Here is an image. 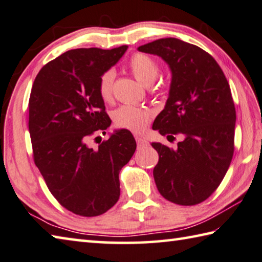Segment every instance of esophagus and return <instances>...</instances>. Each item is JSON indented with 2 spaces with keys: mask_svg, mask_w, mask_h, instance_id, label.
Wrapping results in <instances>:
<instances>
[{
  "mask_svg": "<svg viewBox=\"0 0 262 262\" xmlns=\"http://www.w3.org/2000/svg\"><path fill=\"white\" fill-rule=\"evenodd\" d=\"M135 140H136V143L139 146H146L147 144H149V142H147L144 137H142V136H135Z\"/></svg>",
  "mask_w": 262,
  "mask_h": 262,
  "instance_id": "34e87169",
  "label": "esophagus"
}]
</instances>
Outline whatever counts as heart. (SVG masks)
I'll return each mask as SVG.
<instances>
[{"mask_svg":"<svg viewBox=\"0 0 262 262\" xmlns=\"http://www.w3.org/2000/svg\"><path fill=\"white\" fill-rule=\"evenodd\" d=\"M128 66L134 77L144 85H150L158 77L159 65L157 61L145 54H135L132 56ZM115 70H107L104 72L98 82V92L104 101H110L112 97L113 82H115ZM152 112L147 107L135 106L125 104L118 107L113 113V120L120 128L132 132H142L151 120Z\"/></svg>","mask_w":262,"mask_h":262,"instance_id":"b5f03b06","label":"heart"}]
</instances>
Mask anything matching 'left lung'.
<instances>
[{"instance_id":"8db88e82","label":"left lung","mask_w":262,"mask_h":262,"mask_svg":"<svg viewBox=\"0 0 262 262\" xmlns=\"http://www.w3.org/2000/svg\"><path fill=\"white\" fill-rule=\"evenodd\" d=\"M137 49L161 57L172 72L167 102L152 129L167 139L184 137L175 150L152 143L159 155L156 185L169 202L196 205L220 185L234 155L236 111L229 83L216 60L188 42L166 37Z\"/></svg>"}]
</instances>
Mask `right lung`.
Here are the masks:
<instances>
[{"mask_svg": "<svg viewBox=\"0 0 262 262\" xmlns=\"http://www.w3.org/2000/svg\"><path fill=\"white\" fill-rule=\"evenodd\" d=\"M127 48L66 51L40 70L32 87L28 130L34 163L52 196L81 216L101 215L118 202L119 172L136 150L127 129L116 130L98 147L88 143L111 125L99 78Z\"/></svg>", "mask_w": 262, "mask_h": 262, "instance_id": "1", "label": "right lung"}]
</instances>
